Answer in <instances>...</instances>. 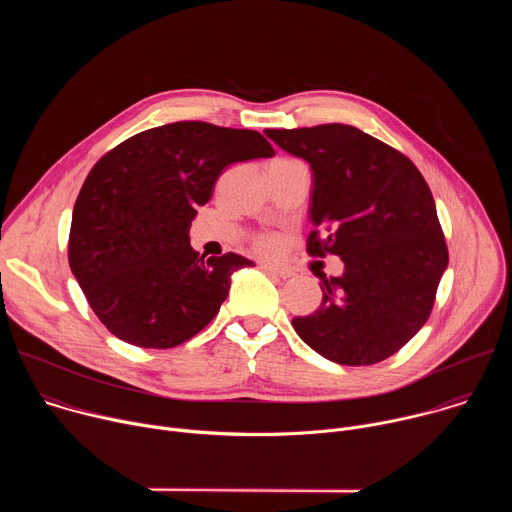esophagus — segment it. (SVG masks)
Masks as SVG:
<instances>
[{
  "label": "esophagus",
  "instance_id": "34e87169",
  "mask_svg": "<svg viewBox=\"0 0 512 512\" xmlns=\"http://www.w3.org/2000/svg\"><path fill=\"white\" fill-rule=\"evenodd\" d=\"M261 269H265L267 273L277 275V277H281V279H289L291 275H294V271H291V269L279 267V265H271V263H261Z\"/></svg>",
  "mask_w": 512,
  "mask_h": 512
}]
</instances>
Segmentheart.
<instances>
[{"mask_svg":"<svg viewBox=\"0 0 512 512\" xmlns=\"http://www.w3.org/2000/svg\"><path fill=\"white\" fill-rule=\"evenodd\" d=\"M253 249L263 255H273L279 249V239L275 235H259L253 241Z\"/></svg>","mask_w":512,"mask_h":512,"instance_id":"1","label":"heart"}]
</instances>
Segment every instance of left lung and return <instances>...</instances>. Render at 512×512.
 I'll return each mask as SVG.
<instances>
[{
	"label": "left lung",
	"instance_id": "1",
	"mask_svg": "<svg viewBox=\"0 0 512 512\" xmlns=\"http://www.w3.org/2000/svg\"><path fill=\"white\" fill-rule=\"evenodd\" d=\"M281 150L310 162L312 257L338 255L340 277H322V304L291 320L324 358L364 367L401 350L427 322L448 267L431 190L415 164L344 123L265 129Z\"/></svg>",
	"mask_w": 512,
	"mask_h": 512
}]
</instances>
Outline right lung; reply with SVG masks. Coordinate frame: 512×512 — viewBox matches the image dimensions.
<instances>
[{
  "mask_svg": "<svg viewBox=\"0 0 512 512\" xmlns=\"http://www.w3.org/2000/svg\"><path fill=\"white\" fill-rule=\"evenodd\" d=\"M273 154L259 131L176 121L121 141L91 168L72 210L68 263L113 336L174 348L212 322L231 273L253 261L192 251L196 208L227 166Z\"/></svg>",
  "mask_w": 512,
  "mask_h": 512,
  "instance_id": "1",
  "label": "right lung"
}]
</instances>
